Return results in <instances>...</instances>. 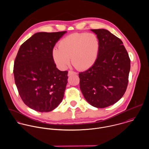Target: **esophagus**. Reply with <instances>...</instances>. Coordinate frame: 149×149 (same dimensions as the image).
Returning <instances> with one entry per match:
<instances>
[{"label": "esophagus", "instance_id": "34e87169", "mask_svg": "<svg viewBox=\"0 0 149 149\" xmlns=\"http://www.w3.org/2000/svg\"><path fill=\"white\" fill-rule=\"evenodd\" d=\"M77 73L75 72H73V71H72V70H69L68 72V76H70V75H72V74H76Z\"/></svg>", "mask_w": 149, "mask_h": 149}]
</instances>
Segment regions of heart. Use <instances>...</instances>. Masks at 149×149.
<instances>
[{
  "instance_id": "1",
  "label": "heart",
  "mask_w": 149,
  "mask_h": 149,
  "mask_svg": "<svg viewBox=\"0 0 149 149\" xmlns=\"http://www.w3.org/2000/svg\"><path fill=\"white\" fill-rule=\"evenodd\" d=\"M100 49V42L93 33H75L60 41L58 47L52 51L53 60L61 68L72 64L78 70L91 68L96 61Z\"/></svg>"
}]
</instances>
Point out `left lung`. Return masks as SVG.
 I'll return each instance as SVG.
<instances>
[{"mask_svg":"<svg viewBox=\"0 0 149 149\" xmlns=\"http://www.w3.org/2000/svg\"><path fill=\"white\" fill-rule=\"evenodd\" d=\"M100 42L95 64L80 72V88L92 106L103 108L118 102L128 83L130 59L123 42L106 29H91Z\"/></svg>","mask_w":149,"mask_h":149,"instance_id":"1","label":"left lung"}]
</instances>
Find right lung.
Masks as SVG:
<instances>
[{
  "instance_id": "1",
  "label": "right lung",
  "mask_w": 149,
  "mask_h": 149,
  "mask_svg": "<svg viewBox=\"0 0 149 149\" xmlns=\"http://www.w3.org/2000/svg\"><path fill=\"white\" fill-rule=\"evenodd\" d=\"M66 32L36 33L17 53L13 70L15 83L23 103L35 111H51L63 99L68 72L56 68L52 51Z\"/></svg>"
}]
</instances>
